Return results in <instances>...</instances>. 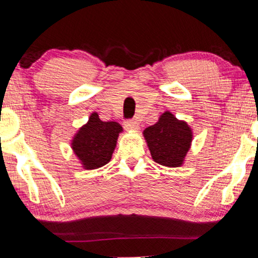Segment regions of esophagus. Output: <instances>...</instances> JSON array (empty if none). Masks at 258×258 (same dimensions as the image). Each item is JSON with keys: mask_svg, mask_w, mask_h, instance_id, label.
<instances>
[{"mask_svg": "<svg viewBox=\"0 0 258 258\" xmlns=\"http://www.w3.org/2000/svg\"><path fill=\"white\" fill-rule=\"evenodd\" d=\"M123 126H125L126 130H138L139 128V123L137 120H126L123 122Z\"/></svg>", "mask_w": 258, "mask_h": 258, "instance_id": "1", "label": "esophagus"}]
</instances>
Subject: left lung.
<instances>
[{"label": "left lung", "mask_w": 258, "mask_h": 258, "mask_svg": "<svg viewBox=\"0 0 258 258\" xmlns=\"http://www.w3.org/2000/svg\"><path fill=\"white\" fill-rule=\"evenodd\" d=\"M143 135L152 159L167 167H178L183 164L192 142V131L187 123L170 112L163 113Z\"/></svg>", "instance_id": "left-lung-1"}]
</instances>
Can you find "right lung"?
Wrapping results in <instances>:
<instances>
[{
    "label": "right lung",
    "instance_id": "add662e5",
    "mask_svg": "<svg viewBox=\"0 0 258 258\" xmlns=\"http://www.w3.org/2000/svg\"><path fill=\"white\" fill-rule=\"evenodd\" d=\"M120 132V123L102 121L98 113H92L88 122L74 136L72 149L86 170L99 169L111 160Z\"/></svg>",
    "mask_w": 258,
    "mask_h": 258
}]
</instances>
